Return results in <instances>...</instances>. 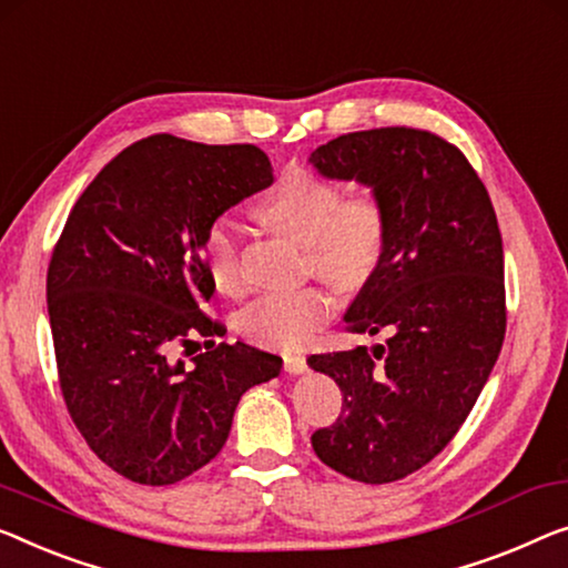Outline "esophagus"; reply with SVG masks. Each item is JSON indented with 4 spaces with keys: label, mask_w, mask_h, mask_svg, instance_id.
Masks as SVG:
<instances>
[{
    "label": "esophagus",
    "mask_w": 568,
    "mask_h": 568,
    "mask_svg": "<svg viewBox=\"0 0 568 568\" xmlns=\"http://www.w3.org/2000/svg\"><path fill=\"white\" fill-rule=\"evenodd\" d=\"M283 362H285V372H291V375H303V372L308 369L303 354H285Z\"/></svg>",
    "instance_id": "esophagus-1"
}]
</instances>
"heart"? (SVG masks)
I'll list each match as a JSON object with an SVG mask.
<instances>
[{"label": "heart", "mask_w": 568, "mask_h": 568, "mask_svg": "<svg viewBox=\"0 0 568 568\" xmlns=\"http://www.w3.org/2000/svg\"><path fill=\"white\" fill-rule=\"evenodd\" d=\"M257 219L270 230L298 242L306 250L313 273L336 285H362L375 273L385 250L387 214L372 191L342 196V189L316 175L298 173L275 185L257 206ZM203 260L209 281L219 293L240 295V244L230 224L216 222L203 236ZM334 313V295L326 287L308 285L291 293L262 295L242 311L240 332L250 342L277 349H295Z\"/></svg>", "instance_id": "1"}]
</instances>
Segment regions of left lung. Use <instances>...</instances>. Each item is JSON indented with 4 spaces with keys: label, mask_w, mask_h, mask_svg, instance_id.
I'll return each mask as SVG.
<instances>
[{
    "label": "left lung",
    "mask_w": 568,
    "mask_h": 568,
    "mask_svg": "<svg viewBox=\"0 0 568 568\" xmlns=\"http://www.w3.org/2000/svg\"><path fill=\"white\" fill-rule=\"evenodd\" d=\"M308 163L367 185L387 214L383 257L344 321L390 338L308 357L344 395L313 452L344 477L385 485L444 452L495 367L507 318L500 226L469 160L426 130L349 132Z\"/></svg>",
    "instance_id": "8db88e82"
}]
</instances>
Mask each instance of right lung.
<instances>
[{
  "label": "right lung",
  "mask_w": 568,
  "mask_h": 568,
  "mask_svg": "<svg viewBox=\"0 0 568 568\" xmlns=\"http://www.w3.org/2000/svg\"><path fill=\"white\" fill-rule=\"evenodd\" d=\"M273 183L255 145L152 134L122 150L81 193L48 267L58 379L75 428L138 485H175L226 444L240 397L281 375L277 354L224 336L199 303L214 283L209 226ZM199 333L207 352L175 363Z\"/></svg>",
  "instance_id": "1"
}]
</instances>
